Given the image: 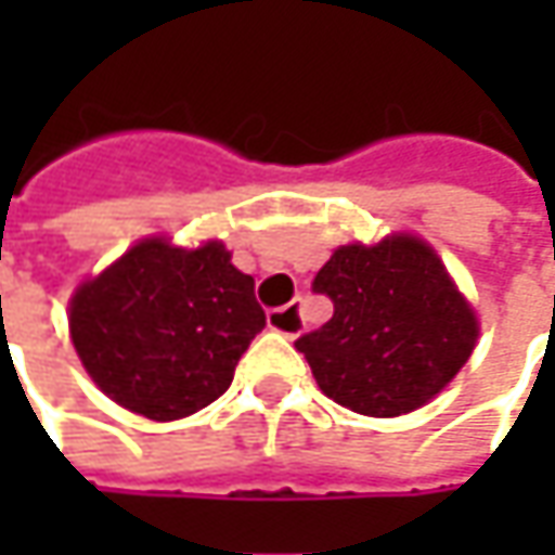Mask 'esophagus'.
I'll list each match as a JSON object with an SVG mask.
<instances>
[{"mask_svg":"<svg viewBox=\"0 0 555 555\" xmlns=\"http://www.w3.org/2000/svg\"><path fill=\"white\" fill-rule=\"evenodd\" d=\"M268 327L274 333H284L289 339L299 336L302 333V309H299V302H289V306L268 311Z\"/></svg>","mask_w":555,"mask_h":555,"instance_id":"1","label":"esophagus"}]
</instances>
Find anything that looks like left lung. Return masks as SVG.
Listing matches in <instances>:
<instances>
[{
	"label": "left lung",
	"instance_id": "8db88e82",
	"mask_svg": "<svg viewBox=\"0 0 555 555\" xmlns=\"http://www.w3.org/2000/svg\"><path fill=\"white\" fill-rule=\"evenodd\" d=\"M333 318L302 333L321 392L364 416L411 414L469 361L479 321L436 249L414 234L333 249L314 274Z\"/></svg>",
	"mask_w": 555,
	"mask_h": 555
}]
</instances>
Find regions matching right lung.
<instances>
[{
	"instance_id": "add662e5",
	"label": "right lung",
	"mask_w": 555,
	"mask_h": 555,
	"mask_svg": "<svg viewBox=\"0 0 555 555\" xmlns=\"http://www.w3.org/2000/svg\"><path fill=\"white\" fill-rule=\"evenodd\" d=\"M262 327L253 278L222 241L147 237L70 299V339L98 389L160 423L212 404Z\"/></svg>"
}]
</instances>
